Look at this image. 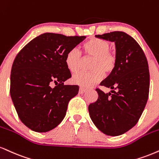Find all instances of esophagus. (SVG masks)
<instances>
[{
	"label": "esophagus",
	"mask_w": 159,
	"mask_h": 159,
	"mask_svg": "<svg viewBox=\"0 0 159 159\" xmlns=\"http://www.w3.org/2000/svg\"><path fill=\"white\" fill-rule=\"evenodd\" d=\"M86 92H87V89H84V88H82V87H80V89H79V93H80V94H83V93H86Z\"/></svg>",
	"instance_id": "esophagus-1"
}]
</instances>
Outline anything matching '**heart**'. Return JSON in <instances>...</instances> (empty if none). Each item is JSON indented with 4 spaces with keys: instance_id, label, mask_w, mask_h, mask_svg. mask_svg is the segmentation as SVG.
<instances>
[{
    "instance_id": "1",
    "label": "heart",
    "mask_w": 159,
    "mask_h": 159,
    "mask_svg": "<svg viewBox=\"0 0 159 159\" xmlns=\"http://www.w3.org/2000/svg\"><path fill=\"white\" fill-rule=\"evenodd\" d=\"M111 43L107 40L93 38L84 45L87 56L93 57L90 68L92 71L80 72L75 74L72 81L81 87H93L102 79L104 74H110L115 70L117 63V56L110 50ZM83 54L77 47L70 49L65 57L66 67L71 72H76L81 69L83 62Z\"/></svg>"
}]
</instances>
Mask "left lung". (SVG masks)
Instances as JSON below:
<instances>
[{"label":"left lung","instance_id":"obj_1","mask_svg":"<svg viewBox=\"0 0 159 159\" xmlns=\"http://www.w3.org/2000/svg\"><path fill=\"white\" fill-rule=\"evenodd\" d=\"M95 37L115 42L117 63L100 84L112 89V93L95 89L98 98L89 105V116L103 133L117 136L134 127L144 110L150 89L148 63L140 45L126 32L114 31Z\"/></svg>","mask_w":159,"mask_h":159}]
</instances>
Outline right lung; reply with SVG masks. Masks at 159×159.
I'll return each instance as SVG.
<instances>
[{
    "label": "right lung",
    "mask_w": 159,
    "mask_h": 159,
    "mask_svg": "<svg viewBox=\"0 0 159 159\" xmlns=\"http://www.w3.org/2000/svg\"><path fill=\"white\" fill-rule=\"evenodd\" d=\"M86 36L45 32L32 39L15 57L10 76V95L20 121L32 130L45 133L66 116L69 101L79 87L64 85L72 77L65 57ZM55 83L54 88L51 87Z\"/></svg>",
    "instance_id": "right-lung-1"
}]
</instances>
